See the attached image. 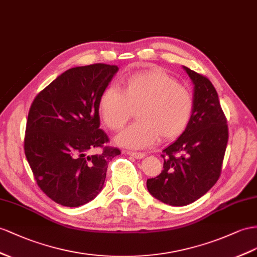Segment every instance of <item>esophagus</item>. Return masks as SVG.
Returning <instances> with one entry per match:
<instances>
[{"label": "esophagus", "instance_id": "1", "mask_svg": "<svg viewBox=\"0 0 257 257\" xmlns=\"http://www.w3.org/2000/svg\"><path fill=\"white\" fill-rule=\"evenodd\" d=\"M127 154L135 157V159H137V160H141L144 156H146V154L144 153H137V152H127Z\"/></svg>", "mask_w": 257, "mask_h": 257}]
</instances>
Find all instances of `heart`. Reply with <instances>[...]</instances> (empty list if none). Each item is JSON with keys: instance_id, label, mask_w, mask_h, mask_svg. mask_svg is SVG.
<instances>
[{"instance_id": "obj_1", "label": "heart", "mask_w": 257, "mask_h": 257, "mask_svg": "<svg viewBox=\"0 0 257 257\" xmlns=\"http://www.w3.org/2000/svg\"><path fill=\"white\" fill-rule=\"evenodd\" d=\"M139 120L116 137L119 146L142 150L159 140H173L185 133L193 113V98L167 72L154 67L134 72L121 80V91L107 85L98 97V114L111 130L128 121L133 108Z\"/></svg>"}]
</instances>
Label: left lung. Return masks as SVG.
Here are the masks:
<instances>
[{
    "instance_id": "8db88e82",
    "label": "left lung",
    "mask_w": 257,
    "mask_h": 257,
    "mask_svg": "<svg viewBox=\"0 0 257 257\" xmlns=\"http://www.w3.org/2000/svg\"><path fill=\"white\" fill-rule=\"evenodd\" d=\"M193 84V113L178 139L163 150L162 173L147 180L148 191L172 206H185L218 180L228 142L226 117L206 77L182 66Z\"/></svg>"
}]
</instances>
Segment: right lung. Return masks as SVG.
<instances>
[{"label":"right lung","mask_w":257,"mask_h":257,"mask_svg":"<svg viewBox=\"0 0 257 257\" xmlns=\"http://www.w3.org/2000/svg\"><path fill=\"white\" fill-rule=\"evenodd\" d=\"M118 71L115 65L70 68L39 93L31 104L25 154L38 186L54 202L78 207L103 189L108 162L120 154L104 147L98 97ZM97 147L100 154L92 155Z\"/></svg>","instance_id":"right-lung-1"}]
</instances>
